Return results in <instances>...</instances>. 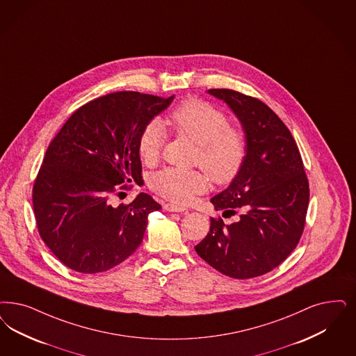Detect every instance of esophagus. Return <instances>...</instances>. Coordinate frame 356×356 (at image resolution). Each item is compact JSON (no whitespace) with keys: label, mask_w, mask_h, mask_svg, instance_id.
Listing matches in <instances>:
<instances>
[{"label":"esophagus","mask_w":356,"mask_h":356,"mask_svg":"<svg viewBox=\"0 0 356 356\" xmlns=\"http://www.w3.org/2000/svg\"><path fill=\"white\" fill-rule=\"evenodd\" d=\"M164 209H165L167 211H176V213H184V211H186V209L177 207V205H173V204L164 205Z\"/></svg>","instance_id":"1"}]
</instances>
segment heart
Segmentation results:
<instances>
[{"mask_svg": "<svg viewBox=\"0 0 356 356\" xmlns=\"http://www.w3.org/2000/svg\"><path fill=\"white\" fill-rule=\"evenodd\" d=\"M167 122L175 131L196 143V163L216 183H230L239 173L247 152L245 136L241 129L229 126L225 111L204 99L192 98L172 111ZM164 140L163 122L149 121L139 136L138 149L142 160L147 164L156 161ZM151 186L160 196L185 205L208 189L209 179L204 172L167 167L152 175Z\"/></svg>", "mask_w": 356, "mask_h": 356, "instance_id": "heart-1", "label": "heart"}]
</instances>
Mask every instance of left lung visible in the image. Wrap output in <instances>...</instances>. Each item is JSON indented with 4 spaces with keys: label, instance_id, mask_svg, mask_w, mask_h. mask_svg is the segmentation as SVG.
<instances>
[{
    "label": "left lung",
    "instance_id": "obj_1",
    "mask_svg": "<svg viewBox=\"0 0 356 356\" xmlns=\"http://www.w3.org/2000/svg\"><path fill=\"white\" fill-rule=\"evenodd\" d=\"M242 124L247 143L239 173L210 198L232 223L210 218V232L195 245L213 268L234 279L261 276L282 264L305 226L309 183L293 136L258 98L232 89H209Z\"/></svg>",
    "mask_w": 356,
    "mask_h": 356
}]
</instances>
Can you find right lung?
<instances>
[{"label": "right lung", "instance_id": "1", "mask_svg": "<svg viewBox=\"0 0 356 356\" xmlns=\"http://www.w3.org/2000/svg\"><path fill=\"white\" fill-rule=\"evenodd\" d=\"M168 98L115 92L79 108L49 143L33 189L38 232L52 254L81 273L111 270L143 241L159 204L139 193L113 207L117 185L142 179L139 136ZM126 188V186H122Z\"/></svg>", "mask_w": 356, "mask_h": 356}]
</instances>
